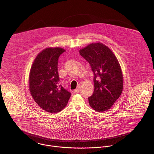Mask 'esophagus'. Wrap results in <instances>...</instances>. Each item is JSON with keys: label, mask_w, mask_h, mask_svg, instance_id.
<instances>
[{"label": "esophagus", "mask_w": 154, "mask_h": 154, "mask_svg": "<svg viewBox=\"0 0 154 154\" xmlns=\"http://www.w3.org/2000/svg\"><path fill=\"white\" fill-rule=\"evenodd\" d=\"M79 92V88H76V89H75L74 90L73 93H75V94H77V93H78Z\"/></svg>", "instance_id": "esophagus-1"}]
</instances>
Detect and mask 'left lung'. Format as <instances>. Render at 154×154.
Returning a JSON list of instances; mask_svg holds the SVG:
<instances>
[{"label":"left lung","instance_id":"8db88e82","mask_svg":"<svg viewBox=\"0 0 154 154\" xmlns=\"http://www.w3.org/2000/svg\"><path fill=\"white\" fill-rule=\"evenodd\" d=\"M94 73V90L88 97L89 106L95 111L110 109L122 94L123 74L120 64L109 47L101 43H92L79 50Z\"/></svg>","mask_w":154,"mask_h":154}]
</instances>
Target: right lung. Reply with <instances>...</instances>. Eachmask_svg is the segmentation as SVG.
<instances>
[{
	"instance_id": "add662e5",
	"label": "right lung",
	"mask_w": 154,
	"mask_h": 154,
	"mask_svg": "<svg viewBox=\"0 0 154 154\" xmlns=\"http://www.w3.org/2000/svg\"><path fill=\"white\" fill-rule=\"evenodd\" d=\"M65 51L60 47L42 50L29 72V88L33 99L42 109L51 113L63 110L71 96L70 92L59 85L58 60Z\"/></svg>"
}]
</instances>
